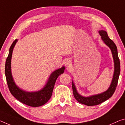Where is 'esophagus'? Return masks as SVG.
<instances>
[{
    "instance_id": "esophagus-1",
    "label": "esophagus",
    "mask_w": 125,
    "mask_h": 125,
    "mask_svg": "<svg viewBox=\"0 0 125 125\" xmlns=\"http://www.w3.org/2000/svg\"><path fill=\"white\" fill-rule=\"evenodd\" d=\"M71 64V61L70 59H67L66 61V66H68V65H70Z\"/></svg>"
}]
</instances>
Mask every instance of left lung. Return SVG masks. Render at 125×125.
<instances>
[{
  "label": "left lung",
  "mask_w": 125,
  "mask_h": 125,
  "mask_svg": "<svg viewBox=\"0 0 125 125\" xmlns=\"http://www.w3.org/2000/svg\"><path fill=\"white\" fill-rule=\"evenodd\" d=\"M100 35L101 36V39L104 44L108 46L111 51L112 57L114 62V72L113 74L112 80L108 88L104 92L101 94L91 95L90 96L85 97L81 95L78 91L72 81V89L73 96L76 100L81 104L87 106L97 105L105 101L111 97L115 91L117 84L118 78L120 73V62L118 56L117 49L115 43L108 37L107 33L105 31L101 30L98 31Z\"/></svg>",
  "instance_id": "1"
}]
</instances>
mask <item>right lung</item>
Instances as JSON below:
<instances>
[{
  "mask_svg": "<svg viewBox=\"0 0 125 125\" xmlns=\"http://www.w3.org/2000/svg\"><path fill=\"white\" fill-rule=\"evenodd\" d=\"M18 42V39L13 42L9 48V52L5 62V74L8 86L11 94L23 104L31 107H39L44 104L52 96L55 81L59 75L64 72L65 67L55 70L51 73L48 81L41 90L34 92H28L20 88L15 84L11 74V61L13 49Z\"/></svg>",
  "mask_w": 125,
  "mask_h": 125,
  "instance_id": "obj_1",
  "label": "right lung"
}]
</instances>
